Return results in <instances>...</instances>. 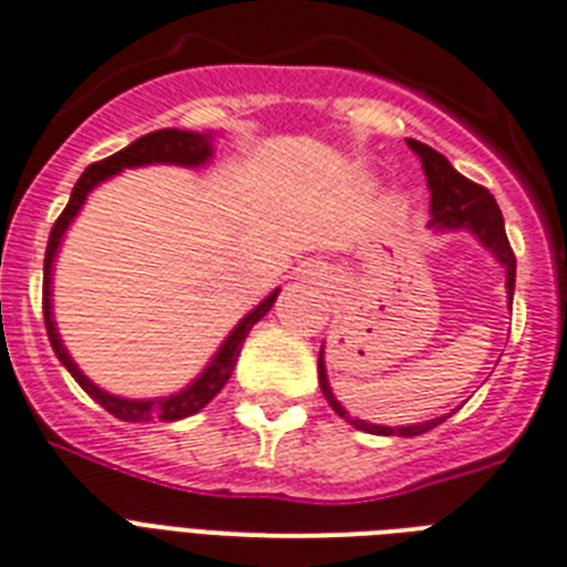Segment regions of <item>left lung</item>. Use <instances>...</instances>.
<instances>
[{"label": "left lung", "instance_id": "8db88e82", "mask_svg": "<svg viewBox=\"0 0 567 567\" xmlns=\"http://www.w3.org/2000/svg\"><path fill=\"white\" fill-rule=\"evenodd\" d=\"M406 146L421 157V169L427 175L430 187V228L436 230H468L480 239V246L488 248L495 260L506 269V296H509V307H513V292H515V255L509 248V239H506L504 216H501V207H497L495 196L488 193L486 187H480L474 181H468L465 175L451 166L445 155H439L436 148L424 146L419 140H406ZM319 386L321 395L328 398V404L333 406L337 415L354 424L357 430H365V433H374V436H421L427 433L436 424L447 419V415H439V419L421 421V424H406V427H386V424H369L362 419H351L348 410L337 401L333 389L328 383V369H324V348L319 351Z\"/></svg>", "mask_w": 567, "mask_h": 567}]
</instances>
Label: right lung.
Listing matches in <instances>:
<instances>
[{
  "label": "right lung",
  "instance_id": "add662e5",
  "mask_svg": "<svg viewBox=\"0 0 567 567\" xmlns=\"http://www.w3.org/2000/svg\"><path fill=\"white\" fill-rule=\"evenodd\" d=\"M213 157V134H198V131H178V128H163L152 131L146 137L134 140L131 146H125L116 155L104 157V161L93 163L84 169V175L79 178V184L72 187L70 205L63 207V213L54 221L52 234H49V246H47V260H43V319H47L49 330V342H52L54 357L63 362V369L70 371L75 383H79L84 392H87L96 404H102L104 410L116 415L122 421H181L187 415H196L198 410H205L213 398L219 395L221 386L228 383L230 371L237 365V357L243 351V342H246L248 330L255 328L257 321L271 310L275 298H278L280 289H275L271 296H266L255 310L239 319V324L228 333V339L221 342V348L213 354V360L207 362L205 371L198 374L187 389H181L175 395H163V398H148V401H137V398H120L111 395L99 389L93 380L84 374V371L75 365V360L70 357V351L63 348L61 337H58V328H54V316H52V266L54 257H58V248H61V239L66 234V228L72 225V219L79 216V210L84 207L87 196L93 189L102 184V181L113 178L116 172L122 169H134V166H148V163H175V166H205Z\"/></svg>",
  "mask_w": 567,
  "mask_h": 567
}]
</instances>
